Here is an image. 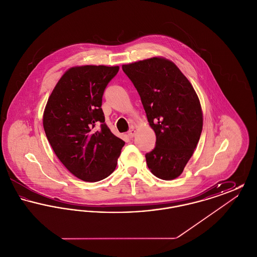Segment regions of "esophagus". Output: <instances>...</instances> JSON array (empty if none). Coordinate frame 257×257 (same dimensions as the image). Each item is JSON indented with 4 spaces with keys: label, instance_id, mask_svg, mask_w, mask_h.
<instances>
[{
    "label": "esophagus",
    "instance_id": "obj_1",
    "mask_svg": "<svg viewBox=\"0 0 257 257\" xmlns=\"http://www.w3.org/2000/svg\"><path fill=\"white\" fill-rule=\"evenodd\" d=\"M135 135H136V130H135L134 127H132V128L129 130V132H128V136H129L130 138H133Z\"/></svg>",
    "mask_w": 257,
    "mask_h": 257
}]
</instances>
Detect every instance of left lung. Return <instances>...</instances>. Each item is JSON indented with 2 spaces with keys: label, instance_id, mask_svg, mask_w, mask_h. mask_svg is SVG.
Listing matches in <instances>:
<instances>
[{
  "label": "left lung",
  "instance_id": "1",
  "mask_svg": "<svg viewBox=\"0 0 257 257\" xmlns=\"http://www.w3.org/2000/svg\"><path fill=\"white\" fill-rule=\"evenodd\" d=\"M140 94L156 144L146 154L160 179L178 177L192 157L202 131V110L191 83L171 61L152 58L122 65Z\"/></svg>",
  "mask_w": 257,
  "mask_h": 257
}]
</instances>
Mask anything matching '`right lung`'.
Returning a JSON list of instances; mask_svg holds the SVG:
<instances>
[{"mask_svg": "<svg viewBox=\"0 0 257 257\" xmlns=\"http://www.w3.org/2000/svg\"><path fill=\"white\" fill-rule=\"evenodd\" d=\"M118 66L85 65L67 70L50 95L43 127L55 154L79 179L96 182L115 170L125 143L110 132L101 108Z\"/></svg>", "mask_w": 257, "mask_h": 257, "instance_id": "add662e5", "label": "right lung"}]
</instances>
